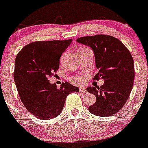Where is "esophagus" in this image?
Segmentation results:
<instances>
[{
  "mask_svg": "<svg viewBox=\"0 0 148 148\" xmlns=\"http://www.w3.org/2000/svg\"><path fill=\"white\" fill-rule=\"evenodd\" d=\"M79 92H81V93H86V90H85V88H79Z\"/></svg>",
  "mask_w": 148,
  "mask_h": 148,
  "instance_id": "esophagus-1",
  "label": "esophagus"
}]
</instances>
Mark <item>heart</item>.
Returning <instances> with one entry per match:
<instances>
[{
	"label": "heart",
	"mask_w": 148,
	"mask_h": 148,
	"mask_svg": "<svg viewBox=\"0 0 148 148\" xmlns=\"http://www.w3.org/2000/svg\"><path fill=\"white\" fill-rule=\"evenodd\" d=\"M74 80L76 83H82L84 82V78L81 77H77L74 79Z\"/></svg>",
	"instance_id": "obj_1"
}]
</instances>
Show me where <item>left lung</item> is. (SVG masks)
I'll return each mask as SVG.
<instances>
[{"instance_id": "8db88e82", "label": "left lung", "mask_w": 148, "mask_h": 148, "mask_svg": "<svg viewBox=\"0 0 148 148\" xmlns=\"http://www.w3.org/2000/svg\"><path fill=\"white\" fill-rule=\"evenodd\" d=\"M77 41L93 49L96 66L99 70L93 79L101 78L104 80L101 86L87 88L88 92L96 98V101L88 110L101 117L113 115L123 107L133 88V58L125 45L111 36L81 37Z\"/></svg>"}]
</instances>
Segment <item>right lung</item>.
Returning a JSON list of instances; mask_svg holds the SVG:
<instances>
[{"instance_id": "right-lung-1", "label": "right lung", "mask_w": 148, "mask_h": 148, "mask_svg": "<svg viewBox=\"0 0 148 148\" xmlns=\"http://www.w3.org/2000/svg\"><path fill=\"white\" fill-rule=\"evenodd\" d=\"M71 41H34L16 55L14 79L18 93L27 111L38 119L49 120L58 116L68 95L79 92L77 87L69 82L57 88L49 81L58 70L62 53Z\"/></svg>"}]
</instances>
